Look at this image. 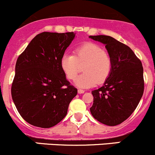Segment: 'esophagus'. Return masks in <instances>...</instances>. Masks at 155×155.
Listing matches in <instances>:
<instances>
[{
    "mask_svg": "<svg viewBox=\"0 0 155 155\" xmlns=\"http://www.w3.org/2000/svg\"><path fill=\"white\" fill-rule=\"evenodd\" d=\"M78 93H79V94H84V90H82V89H79V90H78Z\"/></svg>",
    "mask_w": 155,
    "mask_h": 155,
    "instance_id": "1",
    "label": "esophagus"
}]
</instances>
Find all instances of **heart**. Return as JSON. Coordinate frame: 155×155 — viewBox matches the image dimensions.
<instances>
[{"mask_svg": "<svg viewBox=\"0 0 155 155\" xmlns=\"http://www.w3.org/2000/svg\"><path fill=\"white\" fill-rule=\"evenodd\" d=\"M84 73L76 80L81 87L102 84L107 80L112 70V58L100 45L87 42L78 47L73 55L65 54L61 58V68L67 79L74 81L81 71Z\"/></svg>", "mask_w": 155, "mask_h": 155, "instance_id": "1", "label": "heart"}]
</instances>
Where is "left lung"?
Segmentation results:
<instances>
[{
	"instance_id": "left-lung-1",
	"label": "left lung",
	"mask_w": 155,
	"mask_h": 155,
	"mask_svg": "<svg viewBox=\"0 0 155 155\" xmlns=\"http://www.w3.org/2000/svg\"><path fill=\"white\" fill-rule=\"evenodd\" d=\"M105 45L112 58V70L103 86L92 91L93 117L103 124L114 126L131 115L144 91L143 68L133 50L108 35H90Z\"/></svg>"
}]
</instances>
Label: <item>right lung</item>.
<instances>
[{
    "instance_id": "obj_1",
    "label": "right lung",
    "mask_w": 155,
    "mask_h": 155,
    "mask_svg": "<svg viewBox=\"0 0 155 155\" xmlns=\"http://www.w3.org/2000/svg\"><path fill=\"white\" fill-rule=\"evenodd\" d=\"M75 37L73 32H43L18 56L12 98L25 121L48 128L61 122L77 89L66 79L61 58Z\"/></svg>"
}]
</instances>
